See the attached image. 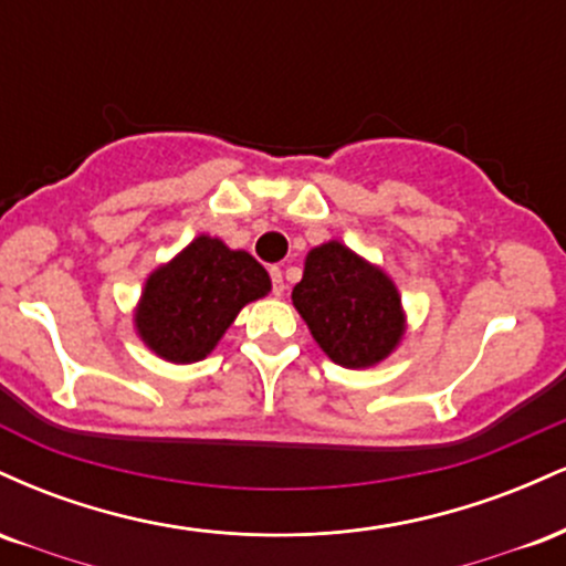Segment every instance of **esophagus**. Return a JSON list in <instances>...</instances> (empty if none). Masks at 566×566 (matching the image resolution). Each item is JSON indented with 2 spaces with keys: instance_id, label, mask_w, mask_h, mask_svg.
Segmentation results:
<instances>
[{
  "instance_id": "1",
  "label": "esophagus",
  "mask_w": 566,
  "mask_h": 566,
  "mask_svg": "<svg viewBox=\"0 0 566 566\" xmlns=\"http://www.w3.org/2000/svg\"><path fill=\"white\" fill-rule=\"evenodd\" d=\"M271 284H274V295H282L284 292V279H282V269L279 265H271Z\"/></svg>"
}]
</instances>
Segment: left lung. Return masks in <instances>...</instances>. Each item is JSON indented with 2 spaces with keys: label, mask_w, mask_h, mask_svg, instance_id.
<instances>
[{
  "label": "left lung",
  "mask_w": 566,
  "mask_h": 566,
  "mask_svg": "<svg viewBox=\"0 0 566 566\" xmlns=\"http://www.w3.org/2000/svg\"><path fill=\"white\" fill-rule=\"evenodd\" d=\"M292 303L324 354L340 367L378 365L405 335L391 279L340 242L308 252Z\"/></svg>",
  "instance_id": "8db88e82"
}]
</instances>
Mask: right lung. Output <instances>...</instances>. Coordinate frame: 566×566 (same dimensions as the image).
Here are the masks:
<instances>
[{
	"label": "right lung",
	"mask_w": 566,
	"mask_h": 566,
	"mask_svg": "<svg viewBox=\"0 0 566 566\" xmlns=\"http://www.w3.org/2000/svg\"><path fill=\"white\" fill-rule=\"evenodd\" d=\"M269 290L271 279L250 252L197 237L148 276L135 327L161 359L191 365L218 346L247 303Z\"/></svg>",
	"instance_id": "right-lung-1"
}]
</instances>
